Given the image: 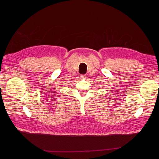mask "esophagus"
Returning a JSON list of instances; mask_svg holds the SVG:
<instances>
[{"label":"esophagus","instance_id":"obj_1","mask_svg":"<svg viewBox=\"0 0 159 159\" xmlns=\"http://www.w3.org/2000/svg\"><path fill=\"white\" fill-rule=\"evenodd\" d=\"M86 76H87L86 75H80V77H81L82 79H86V77H87Z\"/></svg>","mask_w":159,"mask_h":159}]
</instances>
